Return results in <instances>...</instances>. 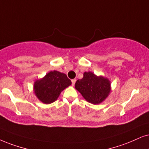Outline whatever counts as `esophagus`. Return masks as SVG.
<instances>
[{"instance_id": "esophagus-1", "label": "esophagus", "mask_w": 149, "mask_h": 149, "mask_svg": "<svg viewBox=\"0 0 149 149\" xmlns=\"http://www.w3.org/2000/svg\"><path fill=\"white\" fill-rule=\"evenodd\" d=\"M76 79H73V80H71V82H72V85L73 86H74V84H75V83H76Z\"/></svg>"}]
</instances>
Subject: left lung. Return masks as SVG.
<instances>
[{"instance_id": "left-lung-1", "label": "left lung", "mask_w": 149, "mask_h": 149, "mask_svg": "<svg viewBox=\"0 0 149 149\" xmlns=\"http://www.w3.org/2000/svg\"><path fill=\"white\" fill-rule=\"evenodd\" d=\"M75 88L88 102L98 104L107 98L111 92V83L107 78L97 76L88 71L84 73L81 80L76 81Z\"/></svg>"}]
</instances>
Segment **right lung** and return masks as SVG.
<instances>
[{
  "mask_svg": "<svg viewBox=\"0 0 149 149\" xmlns=\"http://www.w3.org/2000/svg\"><path fill=\"white\" fill-rule=\"evenodd\" d=\"M71 84L67 75L59 71H50L44 78L34 82L33 88L36 97L45 104L54 102L65 88Z\"/></svg>",
  "mask_w": 149,
  "mask_h": 149,
  "instance_id": "1",
  "label": "right lung"
}]
</instances>
